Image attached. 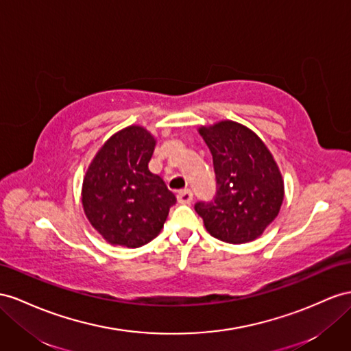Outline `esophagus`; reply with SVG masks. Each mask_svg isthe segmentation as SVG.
Returning <instances> with one entry per match:
<instances>
[{
  "mask_svg": "<svg viewBox=\"0 0 351 351\" xmlns=\"http://www.w3.org/2000/svg\"><path fill=\"white\" fill-rule=\"evenodd\" d=\"M178 202L181 204H190L193 202V193L190 190H182L178 193Z\"/></svg>",
  "mask_w": 351,
  "mask_h": 351,
  "instance_id": "esophagus-1",
  "label": "esophagus"
}]
</instances>
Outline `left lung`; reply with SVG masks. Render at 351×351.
Here are the masks:
<instances>
[{
	"instance_id": "left-lung-1",
	"label": "left lung",
	"mask_w": 351,
	"mask_h": 351,
	"mask_svg": "<svg viewBox=\"0 0 351 351\" xmlns=\"http://www.w3.org/2000/svg\"><path fill=\"white\" fill-rule=\"evenodd\" d=\"M213 157L217 194L195 203L206 230L231 245L263 234L280 210L283 179L265 143L246 125L223 120L199 129Z\"/></svg>"
}]
</instances>
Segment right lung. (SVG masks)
Here are the masks:
<instances>
[{
    "instance_id": "1",
    "label": "right lung",
    "mask_w": 351,
    "mask_h": 351,
    "mask_svg": "<svg viewBox=\"0 0 351 351\" xmlns=\"http://www.w3.org/2000/svg\"><path fill=\"white\" fill-rule=\"evenodd\" d=\"M156 139L141 125H129L108 139L83 181V208L108 243L141 247L163 228L176 197L149 172Z\"/></svg>"
}]
</instances>
